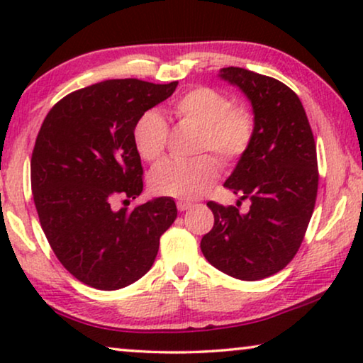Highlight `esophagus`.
<instances>
[{
    "label": "esophagus",
    "mask_w": 363,
    "mask_h": 363,
    "mask_svg": "<svg viewBox=\"0 0 363 363\" xmlns=\"http://www.w3.org/2000/svg\"><path fill=\"white\" fill-rule=\"evenodd\" d=\"M191 206H193V203H190V201H185V200H178L177 201L178 211H186L188 208H191Z\"/></svg>",
    "instance_id": "esophagus-1"
}]
</instances>
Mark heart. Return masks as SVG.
I'll use <instances>...</instances> for the list:
<instances>
[{
	"label": "heart",
	"mask_w": 363,
	"mask_h": 363,
	"mask_svg": "<svg viewBox=\"0 0 363 363\" xmlns=\"http://www.w3.org/2000/svg\"><path fill=\"white\" fill-rule=\"evenodd\" d=\"M172 112L183 123L198 128L196 153L213 152L225 165H233L252 145L256 122L245 107L233 106V99L215 87L198 86L182 94L172 104ZM132 142L138 157L157 162L168 142V125L155 111L143 112L132 128ZM220 165L213 155L195 160H165L153 168L148 178L153 193L173 198H198L216 182Z\"/></svg>",
	"instance_id": "heart-1"
}]
</instances>
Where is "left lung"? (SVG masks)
I'll return each instance as SVG.
<instances>
[{
  "label": "left lung",
  "instance_id": "obj_1",
  "mask_svg": "<svg viewBox=\"0 0 363 363\" xmlns=\"http://www.w3.org/2000/svg\"><path fill=\"white\" fill-rule=\"evenodd\" d=\"M220 76L240 87L255 111V140L225 182L251 206L240 213L241 201H208L215 225L200 246L216 269L259 281L284 269L304 240L319 186L315 140L299 97L286 84L242 67H223Z\"/></svg>",
  "mask_w": 363,
  "mask_h": 363
}]
</instances>
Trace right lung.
<instances>
[{
	"mask_svg": "<svg viewBox=\"0 0 363 363\" xmlns=\"http://www.w3.org/2000/svg\"><path fill=\"white\" fill-rule=\"evenodd\" d=\"M177 84H92L62 97L44 118L31 157L34 205L54 255L84 284L116 291L140 279L175 221L172 198L127 206L143 190L133 123Z\"/></svg>",
	"mask_w": 363,
	"mask_h": 363,
	"instance_id": "add662e5",
	"label": "right lung"
}]
</instances>
